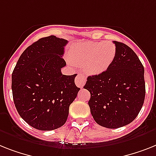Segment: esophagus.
Here are the masks:
<instances>
[{
	"label": "esophagus",
	"mask_w": 156,
	"mask_h": 156,
	"mask_svg": "<svg viewBox=\"0 0 156 156\" xmlns=\"http://www.w3.org/2000/svg\"><path fill=\"white\" fill-rule=\"evenodd\" d=\"M86 80H87V79H86L85 76L83 75V74H82L81 73H78V75L76 77L75 83L76 84V86H78V87H82L84 84H85Z\"/></svg>",
	"instance_id": "34e87169"
}]
</instances>
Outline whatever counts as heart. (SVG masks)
Here are the masks:
<instances>
[{
	"instance_id": "obj_1",
	"label": "heart",
	"mask_w": 156,
	"mask_h": 156,
	"mask_svg": "<svg viewBox=\"0 0 156 156\" xmlns=\"http://www.w3.org/2000/svg\"><path fill=\"white\" fill-rule=\"evenodd\" d=\"M116 47L111 41H87L76 48L72 60L91 74H100L115 60Z\"/></svg>"
}]
</instances>
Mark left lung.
I'll return each instance as SVG.
<instances>
[{"mask_svg": "<svg viewBox=\"0 0 156 156\" xmlns=\"http://www.w3.org/2000/svg\"><path fill=\"white\" fill-rule=\"evenodd\" d=\"M115 60L99 75L89 76L83 88L88 90L90 111L95 121L107 128L132 123L145 98L144 68L135 52L125 44L114 41Z\"/></svg>", "mask_w": 156, "mask_h": 156, "instance_id": "obj_1", "label": "left lung"}]
</instances>
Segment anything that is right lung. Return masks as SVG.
<instances>
[{"instance_id":"right-lung-1","label":"right lung","mask_w":156,"mask_h":156,"mask_svg":"<svg viewBox=\"0 0 156 156\" xmlns=\"http://www.w3.org/2000/svg\"><path fill=\"white\" fill-rule=\"evenodd\" d=\"M67 40L44 37L20 55L12 74V90L19 115L36 129L51 131L67 121L69 106L80 91L76 74L63 75Z\"/></svg>"}]
</instances>
